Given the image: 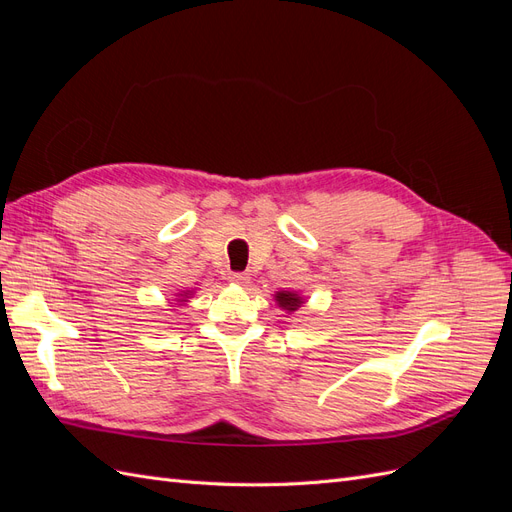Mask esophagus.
<instances>
[{
	"mask_svg": "<svg viewBox=\"0 0 512 512\" xmlns=\"http://www.w3.org/2000/svg\"><path fill=\"white\" fill-rule=\"evenodd\" d=\"M228 282L235 284V286H247V284H250V277H247V273H230Z\"/></svg>",
	"mask_w": 512,
	"mask_h": 512,
	"instance_id": "1",
	"label": "esophagus"
}]
</instances>
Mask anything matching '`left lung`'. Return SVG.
Instances as JSON below:
<instances>
[{
  "label": "left lung",
  "instance_id": "left-lung-1",
  "mask_svg": "<svg viewBox=\"0 0 512 512\" xmlns=\"http://www.w3.org/2000/svg\"><path fill=\"white\" fill-rule=\"evenodd\" d=\"M275 303L280 305L284 312H297V309L305 303V299L301 297L299 292H294V290H280V292H275Z\"/></svg>",
  "mask_w": 512,
  "mask_h": 512
}]
</instances>
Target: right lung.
I'll return each instance as SVG.
<instances>
[{
    "label": "right lung",
    "mask_w": 512,
    "mask_h": 512,
    "mask_svg": "<svg viewBox=\"0 0 512 512\" xmlns=\"http://www.w3.org/2000/svg\"><path fill=\"white\" fill-rule=\"evenodd\" d=\"M192 294H194V288H192V290H181V292H177V294H175V297H177L175 305H185V303H188V299H192Z\"/></svg>",
    "instance_id": "obj_1"
}]
</instances>
